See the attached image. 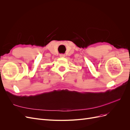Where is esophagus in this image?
Segmentation results:
<instances>
[{"instance_id":"esophagus-1","label":"esophagus","mask_w":130,"mask_h":130,"mask_svg":"<svg viewBox=\"0 0 130 130\" xmlns=\"http://www.w3.org/2000/svg\"><path fill=\"white\" fill-rule=\"evenodd\" d=\"M60 57H65V55L64 54H60Z\"/></svg>"}]
</instances>
